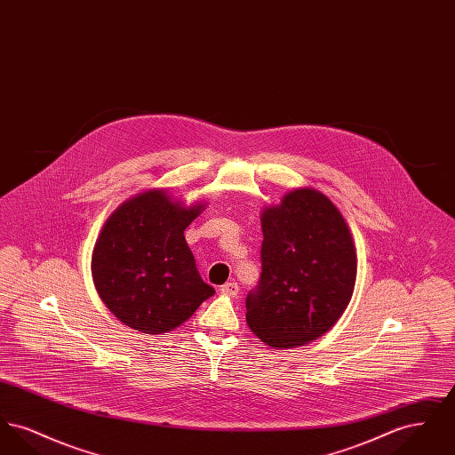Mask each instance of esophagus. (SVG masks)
<instances>
[{
  "mask_svg": "<svg viewBox=\"0 0 455 455\" xmlns=\"http://www.w3.org/2000/svg\"><path fill=\"white\" fill-rule=\"evenodd\" d=\"M220 291H221L223 295L235 297L238 293V284L235 282L225 283V284L220 288Z\"/></svg>",
  "mask_w": 455,
  "mask_h": 455,
  "instance_id": "34e87169",
  "label": "esophagus"
}]
</instances>
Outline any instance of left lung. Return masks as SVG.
<instances>
[{
	"mask_svg": "<svg viewBox=\"0 0 455 455\" xmlns=\"http://www.w3.org/2000/svg\"><path fill=\"white\" fill-rule=\"evenodd\" d=\"M259 284L245 299L247 324L267 347H303L347 310L356 252L347 221L317 189L302 188L262 212Z\"/></svg>",
	"mask_w": 455,
	"mask_h": 455,
	"instance_id": "8db88e82",
	"label": "left lung"
}]
</instances>
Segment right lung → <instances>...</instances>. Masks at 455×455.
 Here are the masks:
<instances>
[{
  "instance_id": "obj_1",
  "label": "right lung",
  "mask_w": 455,
  "mask_h": 455,
  "mask_svg": "<svg viewBox=\"0 0 455 455\" xmlns=\"http://www.w3.org/2000/svg\"><path fill=\"white\" fill-rule=\"evenodd\" d=\"M203 210L204 203L186 206L165 189H148L108 218L93 247L92 276L123 324L145 334L172 331L215 293L184 237Z\"/></svg>"
}]
</instances>
